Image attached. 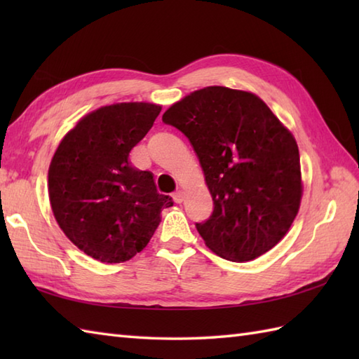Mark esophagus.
<instances>
[{"label": "esophagus", "mask_w": 359, "mask_h": 359, "mask_svg": "<svg viewBox=\"0 0 359 359\" xmlns=\"http://www.w3.org/2000/svg\"><path fill=\"white\" fill-rule=\"evenodd\" d=\"M172 199H174L175 203H182V202H184V199H185L184 191H180V189H179V191H175L174 196H172Z\"/></svg>", "instance_id": "1"}]
</instances>
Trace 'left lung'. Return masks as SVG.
I'll return each mask as SVG.
<instances>
[{"label":"left lung","instance_id":"left-lung-1","mask_svg":"<svg viewBox=\"0 0 359 359\" xmlns=\"http://www.w3.org/2000/svg\"><path fill=\"white\" fill-rule=\"evenodd\" d=\"M162 120L193 144L215 202L196 224L210 250L253 261L284 238L302 196L299 149L257 95L208 86L182 98Z\"/></svg>","mask_w":359,"mask_h":359}]
</instances>
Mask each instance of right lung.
<instances>
[{
    "mask_svg": "<svg viewBox=\"0 0 359 359\" xmlns=\"http://www.w3.org/2000/svg\"><path fill=\"white\" fill-rule=\"evenodd\" d=\"M162 111L152 103L103 106L83 117L60 143L49 166L52 212L69 241L106 264L131 259L148 245L160 212L172 207L151 171L129 152Z\"/></svg>",
    "mask_w": 359,
    "mask_h": 359,
    "instance_id": "add662e5",
    "label": "right lung"
}]
</instances>
